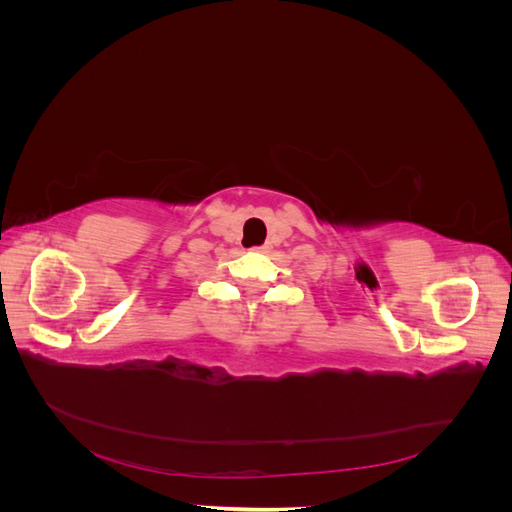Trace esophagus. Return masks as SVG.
<instances>
[{"instance_id": "esophagus-1", "label": "esophagus", "mask_w": 512, "mask_h": 512, "mask_svg": "<svg viewBox=\"0 0 512 512\" xmlns=\"http://www.w3.org/2000/svg\"><path fill=\"white\" fill-rule=\"evenodd\" d=\"M254 250H256V252H265V250H267V245H260V247H254Z\"/></svg>"}]
</instances>
